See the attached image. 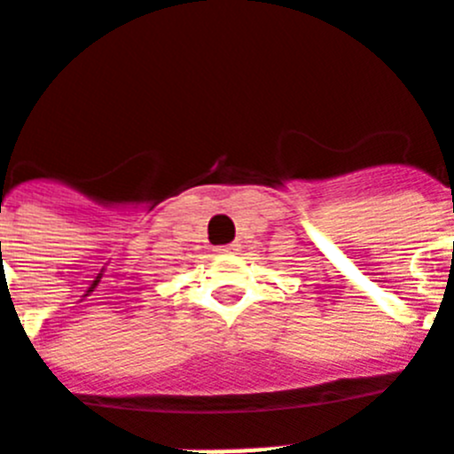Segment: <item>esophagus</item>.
<instances>
[{"label":"esophagus","mask_w":454,"mask_h":454,"mask_svg":"<svg viewBox=\"0 0 454 454\" xmlns=\"http://www.w3.org/2000/svg\"><path fill=\"white\" fill-rule=\"evenodd\" d=\"M216 252H219V254H233V252H238V245H235V242L219 245V247H216Z\"/></svg>","instance_id":"1"}]
</instances>
